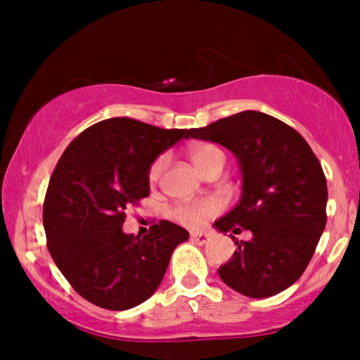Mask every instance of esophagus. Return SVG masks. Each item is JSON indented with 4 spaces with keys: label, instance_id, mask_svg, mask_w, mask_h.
I'll list each match as a JSON object with an SVG mask.
<instances>
[{
    "label": "esophagus",
    "instance_id": "1",
    "mask_svg": "<svg viewBox=\"0 0 360 360\" xmlns=\"http://www.w3.org/2000/svg\"><path fill=\"white\" fill-rule=\"evenodd\" d=\"M191 240L200 243V245H203L210 240V233L206 232H191Z\"/></svg>",
    "mask_w": 360,
    "mask_h": 360
}]
</instances>
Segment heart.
<instances>
[{
    "label": "heart",
    "instance_id": "b5f03b06",
    "mask_svg": "<svg viewBox=\"0 0 360 360\" xmlns=\"http://www.w3.org/2000/svg\"><path fill=\"white\" fill-rule=\"evenodd\" d=\"M189 159H191L193 166L205 174L210 169L213 167H223L225 164V154L221 152V148H218L213 143H196L189 148ZM164 157L157 159L154 164L150 166V171H148V179L154 183V181L159 179L160 172L164 169ZM220 210V203L217 200H206L200 201V203H188L181 205L174 210L176 220L189 226H200L208 220L210 217H213L214 213Z\"/></svg>",
    "mask_w": 360,
    "mask_h": 360
}]
</instances>
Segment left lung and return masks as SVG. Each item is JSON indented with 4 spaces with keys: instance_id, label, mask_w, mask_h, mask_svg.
Here are the masks:
<instances>
[{
    "instance_id": "8db88e82",
    "label": "left lung",
    "mask_w": 360,
    "mask_h": 360,
    "mask_svg": "<svg viewBox=\"0 0 360 360\" xmlns=\"http://www.w3.org/2000/svg\"><path fill=\"white\" fill-rule=\"evenodd\" d=\"M237 157L242 174L238 203L213 223L218 232L249 230L250 240L218 269L223 283L249 298H269L301 278L326 225V179L320 160L295 128L247 110L191 128Z\"/></svg>"
}]
</instances>
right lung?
I'll list each match as a JSON object with an SVG mask.
<instances>
[{"mask_svg": "<svg viewBox=\"0 0 360 360\" xmlns=\"http://www.w3.org/2000/svg\"><path fill=\"white\" fill-rule=\"evenodd\" d=\"M188 130L131 118L103 120L69 143L53 169L44 229L53 262L89 303L123 311L150 298L179 243L183 226L159 221L143 237L125 233V210L150 193L154 160Z\"/></svg>", "mask_w": 360, "mask_h": 360, "instance_id": "1", "label": "right lung"}]
</instances>
